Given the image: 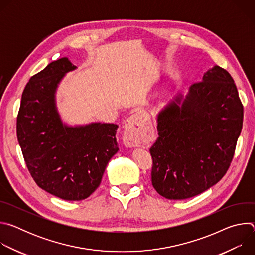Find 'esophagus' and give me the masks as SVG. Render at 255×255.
Instances as JSON below:
<instances>
[{
  "instance_id": "34e87169",
  "label": "esophagus",
  "mask_w": 255,
  "mask_h": 255,
  "mask_svg": "<svg viewBox=\"0 0 255 255\" xmlns=\"http://www.w3.org/2000/svg\"><path fill=\"white\" fill-rule=\"evenodd\" d=\"M142 119V116L138 114H135L127 119L123 133V141L127 147H135L139 145L144 123V120Z\"/></svg>"
}]
</instances>
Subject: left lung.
<instances>
[{
    "label": "left lung",
    "instance_id": "obj_1",
    "mask_svg": "<svg viewBox=\"0 0 255 255\" xmlns=\"http://www.w3.org/2000/svg\"><path fill=\"white\" fill-rule=\"evenodd\" d=\"M243 123V106L229 72L218 65L157 115L150 147L151 181L169 200L195 197L227 172Z\"/></svg>",
    "mask_w": 255,
    "mask_h": 255
}]
</instances>
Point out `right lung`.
<instances>
[{
    "instance_id": "obj_1",
    "label": "right lung",
    "mask_w": 255,
    "mask_h": 255,
    "mask_svg": "<svg viewBox=\"0 0 255 255\" xmlns=\"http://www.w3.org/2000/svg\"><path fill=\"white\" fill-rule=\"evenodd\" d=\"M76 68L62 57L34 75L23 91L17 117V138L31 176L39 188L66 201L90 197L119 150L116 124L62 123L55 93L64 75Z\"/></svg>"
}]
</instances>
